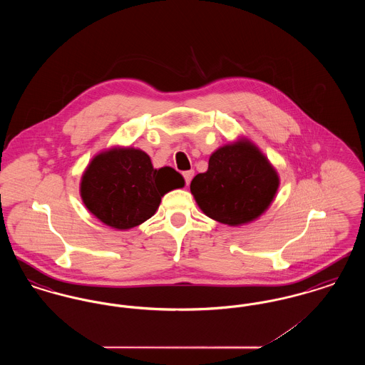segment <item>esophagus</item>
Listing matches in <instances>:
<instances>
[{
  "instance_id": "34e87169",
  "label": "esophagus",
  "mask_w": 365,
  "mask_h": 365,
  "mask_svg": "<svg viewBox=\"0 0 365 365\" xmlns=\"http://www.w3.org/2000/svg\"><path fill=\"white\" fill-rule=\"evenodd\" d=\"M192 176H194V170L185 171V173H183V178H185V180H186V185H189V183H190Z\"/></svg>"
}]
</instances>
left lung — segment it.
<instances>
[{
    "mask_svg": "<svg viewBox=\"0 0 365 365\" xmlns=\"http://www.w3.org/2000/svg\"><path fill=\"white\" fill-rule=\"evenodd\" d=\"M277 170L247 139L219 148L208 171L194 176L190 191L200 209L216 222L241 226L268 209L279 187Z\"/></svg>",
    "mask_w": 365,
    "mask_h": 365,
    "instance_id": "1",
    "label": "left lung"
}]
</instances>
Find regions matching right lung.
<instances>
[{"label":"right lung","instance_id":"right-lung-1","mask_svg":"<svg viewBox=\"0 0 365 365\" xmlns=\"http://www.w3.org/2000/svg\"><path fill=\"white\" fill-rule=\"evenodd\" d=\"M185 186L171 167L153 168L150 157L134 148H112L94 157L81 180V197L100 222L128 230L150 219L168 191Z\"/></svg>","mask_w":365,"mask_h":365}]
</instances>
